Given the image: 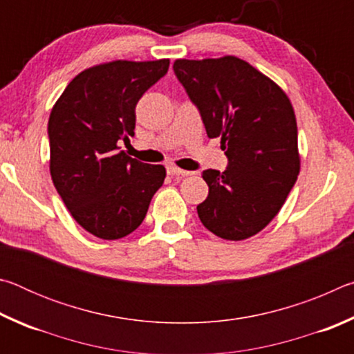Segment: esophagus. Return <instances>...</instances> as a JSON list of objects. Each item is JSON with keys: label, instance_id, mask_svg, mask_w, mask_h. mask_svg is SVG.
<instances>
[{"label": "esophagus", "instance_id": "esophagus-1", "mask_svg": "<svg viewBox=\"0 0 354 354\" xmlns=\"http://www.w3.org/2000/svg\"><path fill=\"white\" fill-rule=\"evenodd\" d=\"M167 173H169L170 176H176V178H183V176H189L190 175V171L178 169V167H175V165H170L169 169H167Z\"/></svg>", "mask_w": 354, "mask_h": 354}]
</instances>
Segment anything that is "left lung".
Listing matches in <instances>:
<instances>
[{"label":"left lung","mask_w":354,"mask_h":354,"mask_svg":"<svg viewBox=\"0 0 354 354\" xmlns=\"http://www.w3.org/2000/svg\"><path fill=\"white\" fill-rule=\"evenodd\" d=\"M173 70L198 107L207 137H220L227 158L225 171H203L209 195L196 206L201 223L226 241L257 234L283 207L299 173L290 100L234 56L178 59Z\"/></svg>","instance_id":"8db88e82"}]
</instances>
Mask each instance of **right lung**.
<instances>
[{
  "mask_svg": "<svg viewBox=\"0 0 354 354\" xmlns=\"http://www.w3.org/2000/svg\"><path fill=\"white\" fill-rule=\"evenodd\" d=\"M169 65V59L95 65L75 76L53 106L51 179L73 218L95 237L131 234L164 184V165L129 158L118 143L134 136L136 104Z\"/></svg>",
  "mask_w": 354,
  "mask_h": 354,
  "instance_id": "1",
  "label": "right lung"
}]
</instances>
